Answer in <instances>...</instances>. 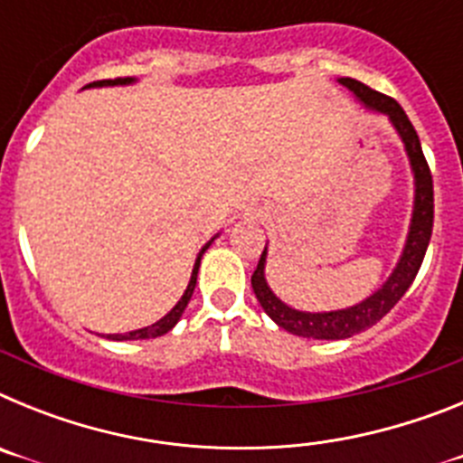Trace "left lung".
<instances>
[{"mask_svg":"<svg viewBox=\"0 0 463 463\" xmlns=\"http://www.w3.org/2000/svg\"><path fill=\"white\" fill-rule=\"evenodd\" d=\"M338 83L345 85L366 109L390 118L396 134L403 141L408 159H411V169L412 175H415V202H412V220L411 232H408L406 239V248L401 252V260L396 264V269L383 282V288L375 289L369 298H364L362 304L350 306V308L329 310V313H306V310L289 308L288 304H282L280 298L271 292L267 278H264V267H267V248H264V252L260 257V264H257L255 273H252V289H255L257 301H260L264 313L278 326H282V329L294 334V336L317 338V341H341V338H350L354 334H359V331L373 326L378 320H383L384 315L399 304V298L408 292V288L415 280L417 271L422 267L424 252L429 248V239H431L433 229L431 171H429L422 146H420V137H417L412 122L408 120L406 110L401 109L392 97L375 92V90L359 83V80L338 79Z\"/></svg>","mask_w":463,"mask_h":463,"instance_id":"8db88e82","label":"left lung"}]
</instances>
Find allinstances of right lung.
Here are the masks:
<instances>
[{"label":"right lung","mask_w":463,"mask_h":463,"mask_svg":"<svg viewBox=\"0 0 463 463\" xmlns=\"http://www.w3.org/2000/svg\"><path fill=\"white\" fill-rule=\"evenodd\" d=\"M137 79H113V80H94V83L85 85V88H104V85H132ZM213 243V239L208 241L206 245L202 248V252L196 255V261H194V269H192V276H190V282H187V289L183 292L181 301L174 306V308L169 310V313L162 317V320H157L155 325L150 326H143V329H137V331H129V334H109L110 341H138V338H157L162 336V334H166V331H171L175 326V322L181 320V315L185 313L187 304H190L192 298V292H194V285H196V273H199V264H202V257L203 252L208 250V245Z\"/></svg>","instance_id":"obj_1"}]
</instances>
